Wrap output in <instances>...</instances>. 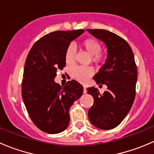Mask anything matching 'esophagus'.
<instances>
[{
	"label": "esophagus",
	"mask_w": 154,
	"mask_h": 154,
	"mask_svg": "<svg viewBox=\"0 0 154 154\" xmlns=\"http://www.w3.org/2000/svg\"><path fill=\"white\" fill-rule=\"evenodd\" d=\"M87 92V89H86V86H83V93L86 94Z\"/></svg>",
	"instance_id": "obj_1"
}]
</instances>
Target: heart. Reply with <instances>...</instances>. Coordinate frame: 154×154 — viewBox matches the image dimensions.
<instances>
[{
  "mask_svg": "<svg viewBox=\"0 0 154 154\" xmlns=\"http://www.w3.org/2000/svg\"><path fill=\"white\" fill-rule=\"evenodd\" d=\"M80 45L86 53L91 55V61L96 65L102 64L105 61L106 55L101 51V46L97 40L94 38H86L80 42ZM77 56L75 48L72 45H69L65 52V60L67 64L71 65L74 62ZM93 73L91 67L77 66L71 70L72 76L79 81L83 82L90 77Z\"/></svg>",
  "mask_w": 154,
  "mask_h": 154,
  "instance_id": "1",
  "label": "heart"
}]
</instances>
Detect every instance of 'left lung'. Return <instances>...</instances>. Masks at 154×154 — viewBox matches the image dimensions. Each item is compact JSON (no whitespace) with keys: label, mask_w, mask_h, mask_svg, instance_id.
<instances>
[{"label":"left lung","mask_w":154,"mask_h":154,"mask_svg":"<svg viewBox=\"0 0 154 154\" xmlns=\"http://www.w3.org/2000/svg\"><path fill=\"white\" fill-rule=\"evenodd\" d=\"M86 31L103 41L107 50L105 64L93 77L97 84L107 85V91L101 95L95 86L88 88V93L94 98L88 116L96 127L111 129L123 121L135 100L138 73L133 52L129 44L114 33L103 29Z\"/></svg>","instance_id":"8db88e82"}]
</instances>
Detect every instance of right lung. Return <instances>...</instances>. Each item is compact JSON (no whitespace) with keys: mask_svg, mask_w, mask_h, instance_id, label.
Here are the masks:
<instances>
[{"mask_svg":"<svg viewBox=\"0 0 154 154\" xmlns=\"http://www.w3.org/2000/svg\"><path fill=\"white\" fill-rule=\"evenodd\" d=\"M84 30L56 31L34 43L24 67L22 96L34 124L50 134L62 132L70 122L69 109L83 94L76 80L61 86L54 81L58 70L65 66V52L71 41Z\"/></svg>","mask_w":154,"mask_h":154,"instance_id":"add662e5","label":"right lung"}]
</instances>
